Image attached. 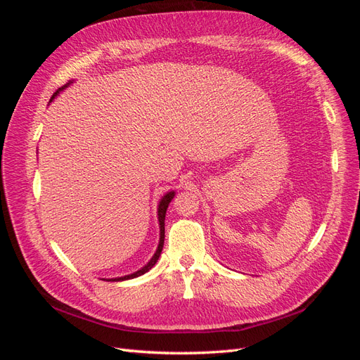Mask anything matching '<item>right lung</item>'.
Returning a JSON list of instances; mask_svg holds the SVG:
<instances>
[{"mask_svg": "<svg viewBox=\"0 0 360 360\" xmlns=\"http://www.w3.org/2000/svg\"><path fill=\"white\" fill-rule=\"evenodd\" d=\"M72 82H73V81H69L66 85L61 86V89H58L56 93H53V96L51 97L49 103H51L53 99H56V97H57L63 90H66ZM174 195H176V192L169 191V192H167L165 195H163L162 200L159 201V205H158V219H159V230H160V231H159V245H158V249H156L155 255L150 258L148 263H147L144 267H141L139 270L134 271V274H130V275L120 276V278H111V279H103V281H127V279H134V278H138V276H141V275H144L146 271H148L151 267H153V266L158 263V259H159L160 252H162V249H163V240H165V214H167V209H168V205H169L171 200L174 198Z\"/></svg>", "mask_w": 360, "mask_h": 360, "instance_id": "add662e5", "label": "right lung"}]
</instances>
